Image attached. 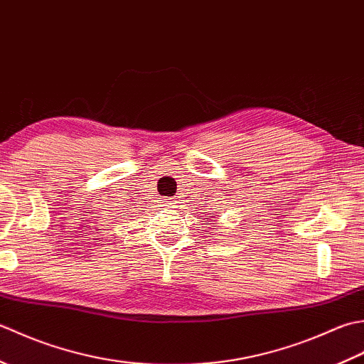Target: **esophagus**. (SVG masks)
<instances>
[{
  "instance_id": "34e87169",
  "label": "esophagus",
  "mask_w": 364,
  "mask_h": 364,
  "mask_svg": "<svg viewBox=\"0 0 364 364\" xmlns=\"http://www.w3.org/2000/svg\"><path fill=\"white\" fill-rule=\"evenodd\" d=\"M163 203H165L169 207V209H174L176 204H177L174 198H165V199H163Z\"/></svg>"
}]
</instances>
